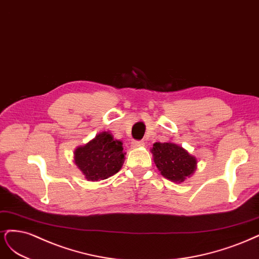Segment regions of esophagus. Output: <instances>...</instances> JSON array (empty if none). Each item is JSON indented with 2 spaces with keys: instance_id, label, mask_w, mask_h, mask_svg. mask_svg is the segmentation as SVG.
Listing matches in <instances>:
<instances>
[{
  "instance_id": "34e87169",
  "label": "esophagus",
  "mask_w": 259,
  "mask_h": 259,
  "mask_svg": "<svg viewBox=\"0 0 259 259\" xmlns=\"http://www.w3.org/2000/svg\"><path fill=\"white\" fill-rule=\"evenodd\" d=\"M131 145L133 148H138V147H142L144 146V142L143 141H132Z\"/></svg>"
}]
</instances>
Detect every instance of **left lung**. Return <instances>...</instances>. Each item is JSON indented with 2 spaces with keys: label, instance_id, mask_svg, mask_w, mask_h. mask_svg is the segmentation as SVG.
I'll list each match as a JSON object with an SVG mask.
<instances>
[{
  "label": "left lung",
  "instance_id": "obj_1",
  "mask_svg": "<svg viewBox=\"0 0 259 259\" xmlns=\"http://www.w3.org/2000/svg\"><path fill=\"white\" fill-rule=\"evenodd\" d=\"M152 154L154 162L162 177L172 182H184L196 170V158L174 143L156 142L153 145Z\"/></svg>",
  "mask_w": 259,
  "mask_h": 259
}]
</instances>
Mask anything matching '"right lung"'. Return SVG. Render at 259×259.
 <instances>
[{
	"instance_id": "add662e5",
	"label": "right lung",
	"mask_w": 259,
	"mask_h": 259,
	"mask_svg": "<svg viewBox=\"0 0 259 259\" xmlns=\"http://www.w3.org/2000/svg\"><path fill=\"white\" fill-rule=\"evenodd\" d=\"M120 141L110 132H101L74 152V162L88 181L98 182L117 173L123 164L124 154Z\"/></svg>"
}]
</instances>
